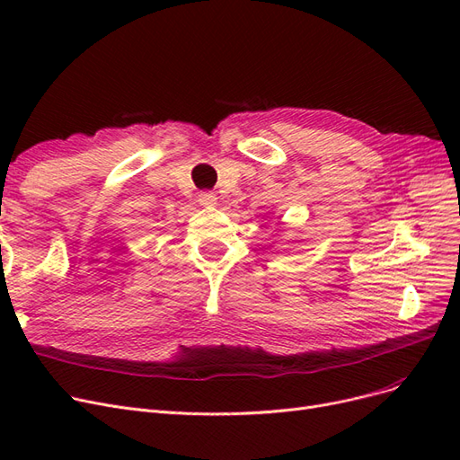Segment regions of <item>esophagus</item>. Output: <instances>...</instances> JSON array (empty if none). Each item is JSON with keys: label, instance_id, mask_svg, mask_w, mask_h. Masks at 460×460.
<instances>
[{"label": "esophagus", "instance_id": "1", "mask_svg": "<svg viewBox=\"0 0 460 460\" xmlns=\"http://www.w3.org/2000/svg\"><path fill=\"white\" fill-rule=\"evenodd\" d=\"M217 193L215 191H201L199 193V203L205 205V207H211V205H217Z\"/></svg>", "mask_w": 460, "mask_h": 460}]
</instances>
